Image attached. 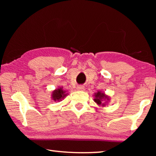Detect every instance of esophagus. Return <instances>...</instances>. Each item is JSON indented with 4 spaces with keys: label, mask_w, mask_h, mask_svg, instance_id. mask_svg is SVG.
I'll return each mask as SVG.
<instances>
[{
    "label": "esophagus",
    "mask_w": 156,
    "mask_h": 156,
    "mask_svg": "<svg viewBox=\"0 0 156 156\" xmlns=\"http://www.w3.org/2000/svg\"><path fill=\"white\" fill-rule=\"evenodd\" d=\"M77 90L78 91H84V87L83 85H79L77 87Z\"/></svg>",
    "instance_id": "esophagus-1"
}]
</instances>
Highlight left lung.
I'll return each mask as SVG.
<instances>
[{
	"label": "left lung",
	"instance_id": "obj_1",
	"mask_svg": "<svg viewBox=\"0 0 156 156\" xmlns=\"http://www.w3.org/2000/svg\"><path fill=\"white\" fill-rule=\"evenodd\" d=\"M94 97V101L98 106L105 107L107 105V102L110 100V97L101 91H98L96 93H95Z\"/></svg>",
	"mask_w": 156,
	"mask_h": 156
}]
</instances>
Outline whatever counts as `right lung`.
Here are the masks:
<instances>
[{"label":"right lung","instance_id":"add662e5","mask_svg":"<svg viewBox=\"0 0 156 156\" xmlns=\"http://www.w3.org/2000/svg\"><path fill=\"white\" fill-rule=\"evenodd\" d=\"M68 93L62 89V87H58L51 92V98L54 101L60 102L62 99L67 96Z\"/></svg>","mask_w":156,"mask_h":156}]
</instances>
